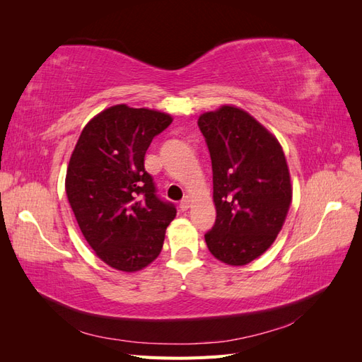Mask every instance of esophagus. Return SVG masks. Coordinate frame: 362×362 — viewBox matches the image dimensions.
Listing matches in <instances>:
<instances>
[{
	"mask_svg": "<svg viewBox=\"0 0 362 362\" xmlns=\"http://www.w3.org/2000/svg\"><path fill=\"white\" fill-rule=\"evenodd\" d=\"M190 204H192V199L189 198V196H185V198L180 202V210L181 211H187L190 208Z\"/></svg>",
	"mask_w": 362,
	"mask_h": 362,
	"instance_id": "esophagus-1",
	"label": "esophagus"
}]
</instances>
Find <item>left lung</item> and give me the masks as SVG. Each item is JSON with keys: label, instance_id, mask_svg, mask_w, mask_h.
<instances>
[{"label": "left lung", "instance_id": "left-lung-1", "mask_svg": "<svg viewBox=\"0 0 362 362\" xmlns=\"http://www.w3.org/2000/svg\"><path fill=\"white\" fill-rule=\"evenodd\" d=\"M210 151L216 222L205 234L211 254L245 266L272 246L286 222L291 182L276 137L242 108L223 105L199 116Z\"/></svg>", "mask_w": 362, "mask_h": 362}]
</instances>
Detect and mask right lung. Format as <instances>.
Wrapping results in <instances>:
<instances>
[{
	"instance_id": "add662e5",
	"label": "right lung",
	"mask_w": 362,
	"mask_h": 362,
	"mask_svg": "<svg viewBox=\"0 0 362 362\" xmlns=\"http://www.w3.org/2000/svg\"><path fill=\"white\" fill-rule=\"evenodd\" d=\"M170 124L166 113L113 105L84 127L71 156L68 201L87 243L113 269L137 272L151 264L177 216L145 170L152 139Z\"/></svg>"
}]
</instances>
